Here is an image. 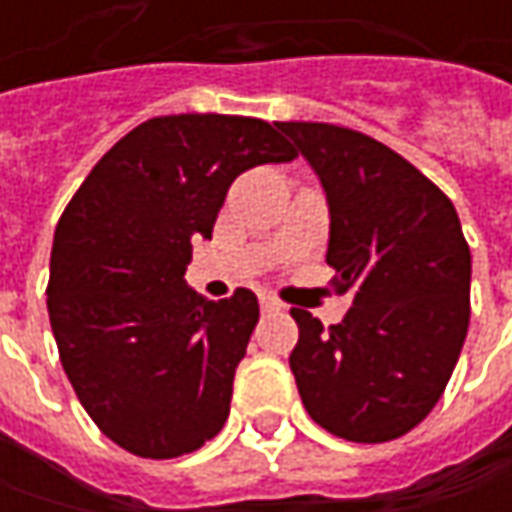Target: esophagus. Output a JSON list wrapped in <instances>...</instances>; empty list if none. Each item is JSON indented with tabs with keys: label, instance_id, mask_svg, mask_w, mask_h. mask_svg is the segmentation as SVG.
<instances>
[{
	"label": "esophagus",
	"instance_id": "esophagus-1",
	"mask_svg": "<svg viewBox=\"0 0 512 512\" xmlns=\"http://www.w3.org/2000/svg\"><path fill=\"white\" fill-rule=\"evenodd\" d=\"M259 305H262V313H276V310H282V305H279L276 299H270V296H262Z\"/></svg>",
	"mask_w": 512,
	"mask_h": 512
}]
</instances>
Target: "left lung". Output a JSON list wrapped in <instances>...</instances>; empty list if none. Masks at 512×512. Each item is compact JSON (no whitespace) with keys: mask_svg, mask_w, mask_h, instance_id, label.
<instances>
[{"mask_svg":"<svg viewBox=\"0 0 512 512\" xmlns=\"http://www.w3.org/2000/svg\"><path fill=\"white\" fill-rule=\"evenodd\" d=\"M319 176L327 265L353 307L339 325L293 310L290 370L310 419L347 442H390L442 399L470 325V247L453 202L359 130L279 122Z\"/></svg>","mask_w":512,"mask_h":512,"instance_id":"1","label":"left lung"}]
</instances>
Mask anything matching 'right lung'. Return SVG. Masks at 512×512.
<instances>
[{
    "label": "right lung",
    "instance_id": "right-lung-1",
    "mask_svg": "<svg viewBox=\"0 0 512 512\" xmlns=\"http://www.w3.org/2000/svg\"><path fill=\"white\" fill-rule=\"evenodd\" d=\"M290 159L262 119L159 116L122 136L65 207L50 253L53 339L82 407L128 453L176 459L225 427L259 302L247 287L207 302L185 270L233 179Z\"/></svg>",
    "mask_w": 512,
    "mask_h": 512
}]
</instances>
